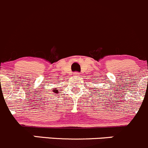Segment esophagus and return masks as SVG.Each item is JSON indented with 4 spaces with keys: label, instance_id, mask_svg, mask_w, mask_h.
<instances>
[{
    "label": "esophagus",
    "instance_id": "esophagus-1",
    "mask_svg": "<svg viewBox=\"0 0 148 148\" xmlns=\"http://www.w3.org/2000/svg\"><path fill=\"white\" fill-rule=\"evenodd\" d=\"M74 76H80V73L78 72H75L73 73Z\"/></svg>",
    "mask_w": 148,
    "mask_h": 148
}]
</instances>
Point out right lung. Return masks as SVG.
Listing matches in <instances>:
<instances>
[{
	"label": "right lung",
	"mask_w": 148,
	"mask_h": 148,
	"mask_svg": "<svg viewBox=\"0 0 148 148\" xmlns=\"http://www.w3.org/2000/svg\"><path fill=\"white\" fill-rule=\"evenodd\" d=\"M53 92H55V91H57V90H53Z\"/></svg>",
	"instance_id": "add662e5"
}]
</instances>
